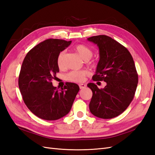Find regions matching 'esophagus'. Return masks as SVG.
Instances as JSON below:
<instances>
[{
    "mask_svg": "<svg viewBox=\"0 0 155 155\" xmlns=\"http://www.w3.org/2000/svg\"><path fill=\"white\" fill-rule=\"evenodd\" d=\"M79 86H80V89H84L85 87H86V85L84 84H79Z\"/></svg>",
    "mask_w": 155,
    "mask_h": 155,
    "instance_id": "1",
    "label": "esophagus"
}]
</instances>
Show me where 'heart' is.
I'll list each match as a JSON object with an SVG mask.
<instances>
[{
  "instance_id": "heart-1",
  "label": "heart",
  "mask_w": 155,
  "mask_h": 155,
  "mask_svg": "<svg viewBox=\"0 0 155 155\" xmlns=\"http://www.w3.org/2000/svg\"><path fill=\"white\" fill-rule=\"evenodd\" d=\"M74 50L76 52L80 57L85 60L88 61L93 56V51L91 49L87 47L85 45L79 44L75 45L74 47ZM64 52H60L58 55L57 65L59 68H62L64 66ZM89 71L87 70H80V71H71L66 75V78L68 80L74 82H82L85 80V77L89 75Z\"/></svg>"
}]
</instances>
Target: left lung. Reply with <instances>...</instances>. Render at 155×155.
<instances>
[{
	"label": "left lung",
	"instance_id": "1",
	"mask_svg": "<svg viewBox=\"0 0 155 155\" xmlns=\"http://www.w3.org/2000/svg\"><path fill=\"white\" fill-rule=\"evenodd\" d=\"M99 49V61L93 81H104L107 85L99 89L93 83L87 87L93 96L89 110L98 118L110 119L121 114L133 100L138 83L134 59L127 49L107 35L87 39Z\"/></svg>",
	"mask_w": 155,
	"mask_h": 155
}]
</instances>
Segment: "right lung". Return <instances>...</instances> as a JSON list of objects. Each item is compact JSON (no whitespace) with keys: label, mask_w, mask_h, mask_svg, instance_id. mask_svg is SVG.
<instances>
[{"label":"right lung","mask_w":155,"mask_h":155,"mask_svg":"<svg viewBox=\"0 0 155 155\" xmlns=\"http://www.w3.org/2000/svg\"><path fill=\"white\" fill-rule=\"evenodd\" d=\"M71 43L45 40L31 49L22 63L19 89L29 110L41 119L56 120L68 114L80 90L78 85L68 82L58 90L51 82L59 71L58 55Z\"/></svg>","instance_id":"1"}]
</instances>
